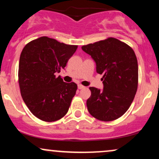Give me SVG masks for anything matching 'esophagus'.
<instances>
[{"mask_svg": "<svg viewBox=\"0 0 159 159\" xmlns=\"http://www.w3.org/2000/svg\"><path fill=\"white\" fill-rule=\"evenodd\" d=\"M84 87H84V86L81 85V84H78V88L79 89V90H81V89H84Z\"/></svg>", "mask_w": 159, "mask_h": 159, "instance_id": "obj_1", "label": "esophagus"}]
</instances>
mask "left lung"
<instances>
[{
    "instance_id": "left-lung-1",
    "label": "left lung",
    "mask_w": 159,
    "mask_h": 159,
    "mask_svg": "<svg viewBox=\"0 0 159 159\" xmlns=\"http://www.w3.org/2000/svg\"><path fill=\"white\" fill-rule=\"evenodd\" d=\"M81 48L95 61L96 72L103 75L102 90L90 87L89 113L102 121L118 119L130 107L138 89V66L134 51L112 37Z\"/></svg>"
}]
</instances>
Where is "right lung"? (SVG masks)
I'll return each instance as SVG.
<instances>
[{
  "label": "right lung",
  "instance_id": "1",
  "mask_svg": "<svg viewBox=\"0 0 159 159\" xmlns=\"http://www.w3.org/2000/svg\"><path fill=\"white\" fill-rule=\"evenodd\" d=\"M77 48L42 36L27 43L21 53L19 83L21 96L30 112L43 121H56L68 112L77 84L66 83L56 74L65 68Z\"/></svg>",
  "mask_w": 159,
  "mask_h": 159
}]
</instances>
